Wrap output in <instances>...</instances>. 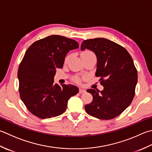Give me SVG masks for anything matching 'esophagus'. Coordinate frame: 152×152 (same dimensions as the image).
<instances>
[{
	"mask_svg": "<svg viewBox=\"0 0 152 152\" xmlns=\"http://www.w3.org/2000/svg\"><path fill=\"white\" fill-rule=\"evenodd\" d=\"M85 92H86V90H84V89L80 88L79 90V93L80 94H84V93H85Z\"/></svg>",
	"mask_w": 152,
	"mask_h": 152,
	"instance_id": "esophagus-1",
	"label": "esophagus"
}]
</instances>
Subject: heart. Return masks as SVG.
<instances>
[{"label": "heart", "mask_w": 152, "mask_h": 152, "mask_svg": "<svg viewBox=\"0 0 152 152\" xmlns=\"http://www.w3.org/2000/svg\"><path fill=\"white\" fill-rule=\"evenodd\" d=\"M93 54L91 52H90V51H85L84 53H83L82 54V56H85V55H91ZM69 56H67L66 58H65V60H64V62H66L68 60V58H69Z\"/></svg>", "instance_id": "b5f03b06"}]
</instances>
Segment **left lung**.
<instances>
[{"label":"left lung","instance_id":"8db88e82","mask_svg":"<svg viewBox=\"0 0 152 152\" xmlns=\"http://www.w3.org/2000/svg\"><path fill=\"white\" fill-rule=\"evenodd\" d=\"M91 50L97 56L96 76L100 77L102 91L89 89L93 96L85 105L87 113L99 119L109 120L121 114L135 95L137 70L129 52L119 45L105 38L84 40L81 50Z\"/></svg>","mask_w":152,"mask_h":152}]
</instances>
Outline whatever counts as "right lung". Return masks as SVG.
Returning <instances> with one entry per match:
<instances>
[{
	"label": "right lung",
	"instance_id": "add662e5",
	"mask_svg": "<svg viewBox=\"0 0 152 152\" xmlns=\"http://www.w3.org/2000/svg\"><path fill=\"white\" fill-rule=\"evenodd\" d=\"M78 43L61 35H50L33 43L26 50L18 71L20 98L33 115L40 118L58 116L68 101L78 93L71 84H54L56 68H62L70 50Z\"/></svg>",
	"mask_w": 152,
	"mask_h": 152
}]
</instances>
